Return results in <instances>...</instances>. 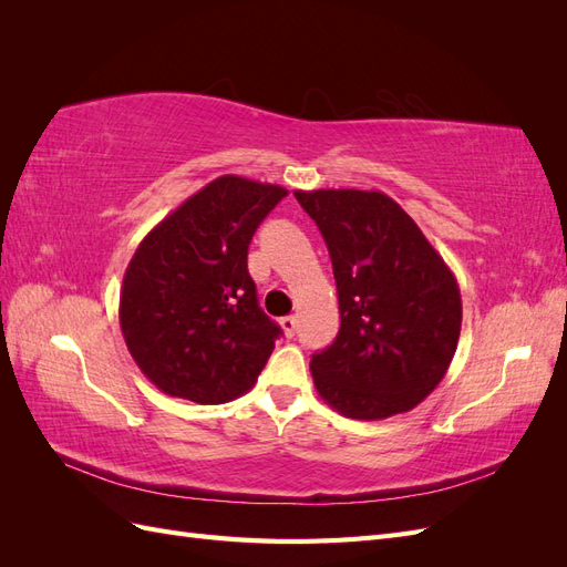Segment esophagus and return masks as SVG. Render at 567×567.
<instances>
[{"instance_id": "esophagus-1", "label": "esophagus", "mask_w": 567, "mask_h": 567, "mask_svg": "<svg viewBox=\"0 0 567 567\" xmlns=\"http://www.w3.org/2000/svg\"><path fill=\"white\" fill-rule=\"evenodd\" d=\"M279 323H281L286 338H293L296 336V329H298V319L296 317H284Z\"/></svg>"}]
</instances>
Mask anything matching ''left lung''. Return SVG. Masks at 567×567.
<instances>
[{"instance_id":"obj_1","label":"left lung","mask_w":567,"mask_h":567,"mask_svg":"<svg viewBox=\"0 0 567 567\" xmlns=\"http://www.w3.org/2000/svg\"><path fill=\"white\" fill-rule=\"evenodd\" d=\"M333 262L340 331L312 357L321 400L381 421L421 404L447 373L461 333L458 284L400 203L383 192H296Z\"/></svg>"}]
</instances>
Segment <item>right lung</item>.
Returning <instances> with one entry per match:
<instances>
[{"label": "right lung", "mask_w": 567, "mask_h": 567, "mask_svg": "<svg viewBox=\"0 0 567 567\" xmlns=\"http://www.w3.org/2000/svg\"><path fill=\"white\" fill-rule=\"evenodd\" d=\"M286 194L221 175L134 250L120 286V329L136 367L169 398L231 402L265 369L281 329L257 305L248 246Z\"/></svg>", "instance_id": "1"}]
</instances>
